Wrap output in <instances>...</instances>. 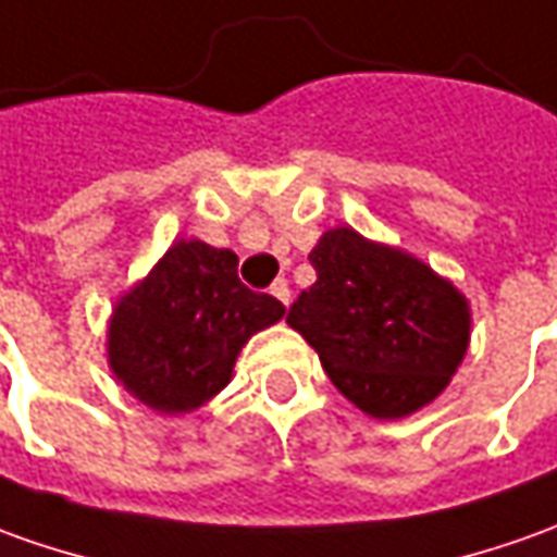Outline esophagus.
<instances>
[{
  "label": "esophagus",
  "instance_id": "34e87169",
  "mask_svg": "<svg viewBox=\"0 0 557 557\" xmlns=\"http://www.w3.org/2000/svg\"><path fill=\"white\" fill-rule=\"evenodd\" d=\"M271 295H274L277 301H283V305H289V283H286V280H274Z\"/></svg>",
  "mask_w": 557,
  "mask_h": 557
}]
</instances>
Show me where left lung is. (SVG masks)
Returning <instances> with one entry per match:
<instances>
[{
  "mask_svg": "<svg viewBox=\"0 0 557 557\" xmlns=\"http://www.w3.org/2000/svg\"><path fill=\"white\" fill-rule=\"evenodd\" d=\"M308 259L317 283L286 323L320 354L332 384L377 421L430 406L467 357L463 293L421 259L344 225Z\"/></svg>",
  "mask_w": 557,
  "mask_h": 557,
  "instance_id": "8db88e82",
  "label": "left lung"
}]
</instances>
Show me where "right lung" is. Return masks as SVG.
<instances>
[{
  "label": "right lung",
  "mask_w": 557,
  "mask_h": 557,
  "mask_svg": "<svg viewBox=\"0 0 557 557\" xmlns=\"http://www.w3.org/2000/svg\"><path fill=\"white\" fill-rule=\"evenodd\" d=\"M274 295L237 277V256L176 240L109 320V369L143 406L195 411L225 387L244 344L283 320Z\"/></svg>",
  "instance_id": "add662e5"
}]
</instances>
